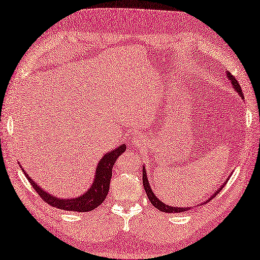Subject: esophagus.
<instances>
[{"instance_id":"34e87169","label":"esophagus","mask_w":260,"mask_h":260,"mask_svg":"<svg viewBox=\"0 0 260 260\" xmlns=\"http://www.w3.org/2000/svg\"><path fill=\"white\" fill-rule=\"evenodd\" d=\"M132 143H133V145L134 146H142V145H144V143H145V141L143 140V139H141V137H135V139L132 141Z\"/></svg>"}]
</instances>
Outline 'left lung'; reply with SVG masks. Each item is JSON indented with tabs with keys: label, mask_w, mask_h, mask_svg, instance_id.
I'll list each match as a JSON object with an SVG mask.
<instances>
[{
	"label": "left lung",
	"mask_w": 260,
	"mask_h": 260,
	"mask_svg": "<svg viewBox=\"0 0 260 260\" xmlns=\"http://www.w3.org/2000/svg\"><path fill=\"white\" fill-rule=\"evenodd\" d=\"M227 76H228V78H229V80L231 81V84H233V86H234V88L235 89L237 90V92L239 93L240 95V97L242 98V101H244V93H242V91H241V88H240V85L238 84V81H237V79L235 78V77L231 75L229 71L227 73ZM229 180V178L227 179V181ZM227 181L224 182V183L219 187V189L214 192V194L211 197V198H209L208 200L204 202V203H207L208 201H210L211 200L212 198H214L215 196L218 194V193L221 191V189L222 187L224 186V184L227 183ZM143 185H144V190H145V192H146V194H147V198H148V200L151 201V203L153 204L154 207H155L156 209H158L159 211H162V212H168V213H179V212H184V211H187V210H190L191 208L190 207H185V208H176V207H170V206H168V204H165V203H163L161 200H158V199L156 198V196L154 194V192L152 191V187H151V185L148 184V180H147V174H146V172H145V168H144V170H143Z\"/></svg>",
	"instance_id": "1"
}]
</instances>
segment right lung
Listing matches in <instances>:
<instances>
[{"label": "right lung", "instance_id": "right-lung-1", "mask_svg": "<svg viewBox=\"0 0 260 260\" xmlns=\"http://www.w3.org/2000/svg\"><path fill=\"white\" fill-rule=\"evenodd\" d=\"M126 150V145L121 144L117 148H115L112 152L106 153L104 157L99 161L96 169V178L93 179L90 189L86 191L84 194L75 199H60L56 198V196H51L50 193H47L42 190L40 185H38L29 175H27L23 168L24 175L29 180L32 187L37 191L39 196L42 198L43 201L50 204L53 208H58L61 210H67V211H76V212H88L91 210L96 209L98 206L104 202L106 199L107 193L109 191L110 178H112V170L113 165L115 164L116 159L119 157L120 154H123Z\"/></svg>", "mask_w": 260, "mask_h": 260}]
</instances>
